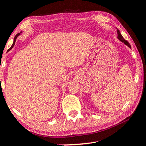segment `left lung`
I'll list each match as a JSON object with an SVG mask.
<instances>
[{"label": "left lung", "mask_w": 146, "mask_h": 146, "mask_svg": "<svg viewBox=\"0 0 146 146\" xmlns=\"http://www.w3.org/2000/svg\"><path fill=\"white\" fill-rule=\"evenodd\" d=\"M117 34H118V36H117V38H118V39L120 41H121L122 42L124 43L125 44H126L127 46H128L129 47L131 48V46H130V44H129L128 42L127 41V40H125L124 39V38H123V36H121V33H120V31H119V29H117Z\"/></svg>", "instance_id": "obj_1"}]
</instances>
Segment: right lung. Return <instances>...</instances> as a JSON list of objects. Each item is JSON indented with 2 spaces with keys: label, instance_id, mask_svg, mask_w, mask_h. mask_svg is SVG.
I'll return each instance as SVG.
<instances>
[{
  "label": "right lung",
  "instance_id": "add662e5",
  "mask_svg": "<svg viewBox=\"0 0 146 146\" xmlns=\"http://www.w3.org/2000/svg\"><path fill=\"white\" fill-rule=\"evenodd\" d=\"M21 33H22V32H21ZM21 33H18V34H16V36H15V38H14V43H13L12 46H11V48H9V50H8V51H9V50H10V49H11V48H13V46H14V44H15V42H16V38H17V37H18V36H19V35H20V34H21Z\"/></svg>",
  "mask_w": 146,
  "mask_h": 146
}]
</instances>
